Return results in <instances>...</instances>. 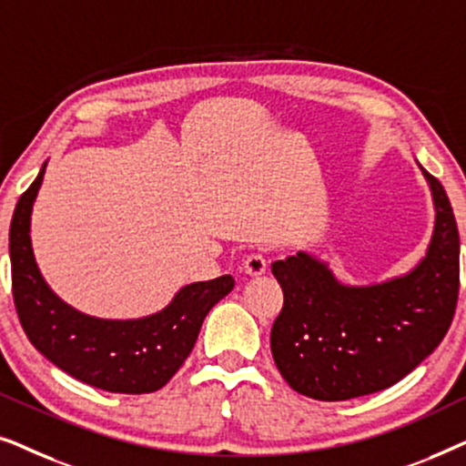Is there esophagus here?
Returning a JSON list of instances; mask_svg holds the SVG:
<instances>
[{
  "instance_id": "34e87169",
  "label": "esophagus",
  "mask_w": 466,
  "mask_h": 466,
  "mask_svg": "<svg viewBox=\"0 0 466 466\" xmlns=\"http://www.w3.org/2000/svg\"><path fill=\"white\" fill-rule=\"evenodd\" d=\"M265 269H267L265 254H260V252L248 254L244 260V271L248 273V276H260V273H265Z\"/></svg>"
}]
</instances>
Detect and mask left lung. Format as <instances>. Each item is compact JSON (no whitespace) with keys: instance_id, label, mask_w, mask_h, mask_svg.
Instances as JSON below:
<instances>
[{"instance_id":"8db88e82","label":"left lung","mask_w":466,"mask_h":466,"mask_svg":"<svg viewBox=\"0 0 466 466\" xmlns=\"http://www.w3.org/2000/svg\"><path fill=\"white\" fill-rule=\"evenodd\" d=\"M422 174L435 201V231L407 276L346 286L305 252L271 265L284 292L271 354L292 390L318 400L380 392L411 373L448 333L461 289V239L441 182Z\"/></svg>"}]
</instances>
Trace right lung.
<instances>
[{
  "mask_svg": "<svg viewBox=\"0 0 466 466\" xmlns=\"http://www.w3.org/2000/svg\"><path fill=\"white\" fill-rule=\"evenodd\" d=\"M44 169L16 203L10 225L12 297L21 327L37 352L88 386L146 394L163 388L188 359L208 311L233 290L220 276L184 286L167 308L139 320H101L63 303L37 269L31 250V208Z\"/></svg>",
  "mask_w": 466,
  "mask_h": 466,
  "instance_id": "add662e5",
  "label": "right lung"
}]
</instances>
